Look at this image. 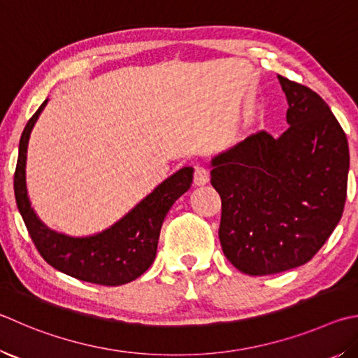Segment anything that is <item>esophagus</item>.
<instances>
[{
  "instance_id": "obj_1",
  "label": "esophagus",
  "mask_w": 358,
  "mask_h": 358,
  "mask_svg": "<svg viewBox=\"0 0 358 358\" xmlns=\"http://www.w3.org/2000/svg\"><path fill=\"white\" fill-rule=\"evenodd\" d=\"M208 180H210V172L205 166H196L194 167V183L201 186L206 185Z\"/></svg>"
}]
</instances>
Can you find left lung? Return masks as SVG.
<instances>
[{
	"mask_svg": "<svg viewBox=\"0 0 358 358\" xmlns=\"http://www.w3.org/2000/svg\"><path fill=\"white\" fill-rule=\"evenodd\" d=\"M289 127L257 131L213 159L224 255L247 275L308 263L340 222L348 194L346 133L320 95L278 75Z\"/></svg>",
	"mask_w": 358,
	"mask_h": 358,
	"instance_id": "1",
	"label": "left lung"
}]
</instances>
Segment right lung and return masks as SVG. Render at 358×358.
Listing matches in <instances>:
<instances>
[{
  "label": "right lung",
  "mask_w": 358,
  "mask_h": 358,
  "mask_svg": "<svg viewBox=\"0 0 358 358\" xmlns=\"http://www.w3.org/2000/svg\"><path fill=\"white\" fill-rule=\"evenodd\" d=\"M48 100L26 123L18 147L14 191L18 211L42 258L55 269L78 280L119 287L133 282L150 268L157 257L162 220L173 201L189 189L192 167H183L133 208L111 229L90 238H69L47 229L32 211L26 192L24 166L31 129Z\"/></svg>",
  "instance_id": "1"
}]
</instances>
